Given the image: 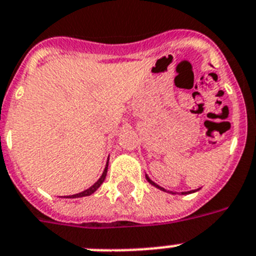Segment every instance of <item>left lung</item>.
<instances>
[{
	"mask_svg": "<svg viewBox=\"0 0 256 256\" xmlns=\"http://www.w3.org/2000/svg\"><path fill=\"white\" fill-rule=\"evenodd\" d=\"M146 178H147V182H148L150 184H151V186H156V188L162 189V190H166V189H164V188H162V186H158L156 182H154L152 180H151V178H150L148 176H147V175H146ZM193 192H196V189H194V190H189V192H182V194H186V193H193ZM171 193H172V194H175V193H174V192H171Z\"/></svg>",
	"mask_w": 256,
	"mask_h": 256,
	"instance_id": "1",
	"label": "left lung"
}]
</instances>
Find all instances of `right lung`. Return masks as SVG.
<instances>
[{"instance_id":"right-lung-1","label":"right lung","mask_w":256,"mask_h":256,"mask_svg":"<svg viewBox=\"0 0 256 256\" xmlns=\"http://www.w3.org/2000/svg\"><path fill=\"white\" fill-rule=\"evenodd\" d=\"M108 163H109V162H108ZM108 163H106V167H105V170H104L102 175H101V178H100L98 180H97V182H96L92 186H90V188H88V189H86V190H84V192L78 193V194H72V196H67L68 198H76V197L90 196V194H92V193H94L96 190H97V189L100 188V186H101V184H102L104 180H105V178H106V174H108Z\"/></svg>"}]
</instances>
